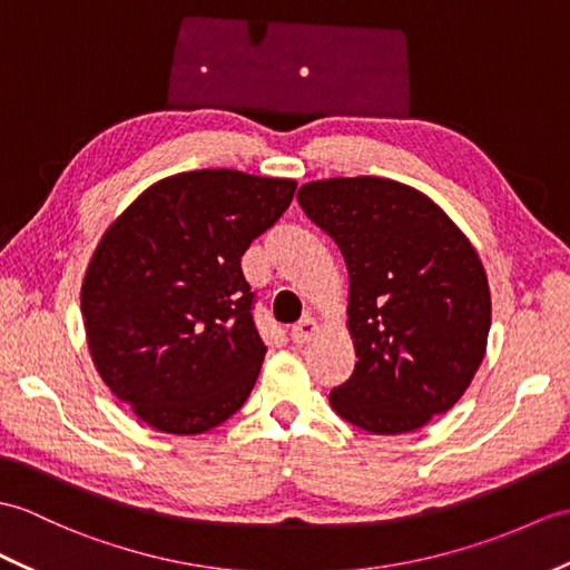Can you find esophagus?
<instances>
[{
  "mask_svg": "<svg viewBox=\"0 0 570 570\" xmlns=\"http://www.w3.org/2000/svg\"><path fill=\"white\" fill-rule=\"evenodd\" d=\"M317 333H321V325H317L315 317H303V321L291 327V340H294L296 345H306V342H311Z\"/></svg>",
  "mask_w": 570,
  "mask_h": 570,
  "instance_id": "esophagus-1",
  "label": "esophagus"
}]
</instances>
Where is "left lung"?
Instances as JSON below:
<instances>
[{
  "label": "left lung",
  "instance_id": "obj_1",
  "mask_svg": "<svg viewBox=\"0 0 570 570\" xmlns=\"http://www.w3.org/2000/svg\"><path fill=\"white\" fill-rule=\"evenodd\" d=\"M296 198L350 274L360 360L330 405L374 434L420 430L454 407L485 356L491 288L479 253L430 196L401 181L317 179Z\"/></svg>",
  "mask_w": 570,
  "mask_h": 570
}]
</instances>
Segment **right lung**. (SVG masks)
Wrapping results in <instances>:
<instances>
[{
	"mask_svg": "<svg viewBox=\"0 0 570 570\" xmlns=\"http://www.w3.org/2000/svg\"><path fill=\"white\" fill-rule=\"evenodd\" d=\"M296 181L194 169L145 189L82 282L91 362L157 432L202 434L247 401L267 347L240 259L282 218Z\"/></svg>",
	"mask_w": 570,
	"mask_h": 570,
	"instance_id": "obj_1",
	"label": "right lung"
}]
</instances>
